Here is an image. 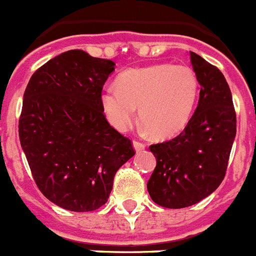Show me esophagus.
Returning a JSON list of instances; mask_svg holds the SVG:
<instances>
[{
  "instance_id": "1",
  "label": "esophagus",
  "mask_w": 256,
  "mask_h": 256,
  "mask_svg": "<svg viewBox=\"0 0 256 256\" xmlns=\"http://www.w3.org/2000/svg\"><path fill=\"white\" fill-rule=\"evenodd\" d=\"M132 145H134V149H135V152H142V150L145 149V144H142V142H132Z\"/></svg>"
}]
</instances>
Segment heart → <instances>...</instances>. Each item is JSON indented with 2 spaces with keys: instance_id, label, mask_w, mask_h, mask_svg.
<instances>
[{
  "instance_id": "1",
  "label": "heart",
  "mask_w": 256,
  "mask_h": 256,
  "mask_svg": "<svg viewBox=\"0 0 256 256\" xmlns=\"http://www.w3.org/2000/svg\"><path fill=\"white\" fill-rule=\"evenodd\" d=\"M200 92L194 70L188 66L156 63L131 68L117 78V86L101 92V107L108 122L126 131L139 107L140 121L156 138H170L190 122Z\"/></svg>"
}]
</instances>
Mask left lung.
<instances>
[{"label":"left lung","instance_id":"8db88e82","mask_svg":"<svg viewBox=\"0 0 256 256\" xmlns=\"http://www.w3.org/2000/svg\"><path fill=\"white\" fill-rule=\"evenodd\" d=\"M190 56L200 86L197 108L176 138L150 146L156 166L148 192L166 208L192 206L218 188L236 136L232 96L224 74L196 52Z\"/></svg>","mask_w":256,"mask_h":256}]
</instances>
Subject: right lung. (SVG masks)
Returning <instances> with one entry per match:
<instances>
[{
    "instance_id": "right-lung-1",
    "label": "right lung",
    "mask_w": 256,
    "mask_h": 256,
    "mask_svg": "<svg viewBox=\"0 0 256 256\" xmlns=\"http://www.w3.org/2000/svg\"><path fill=\"white\" fill-rule=\"evenodd\" d=\"M114 66L68 50L40 66L24 93L21 148L40 192L68 211L104 206L116 172L135 155L101 107L102 88Z\"/></svg>"
}]
</instances>
